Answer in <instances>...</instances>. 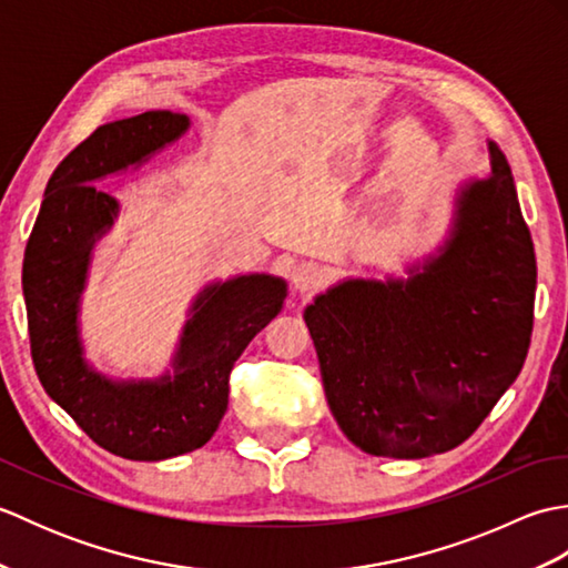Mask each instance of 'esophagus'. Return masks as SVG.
Instances as JSON below:
<instances>
[{
	"label": "esophagus",
	"mask_w": 568,
	"mask_h": 568,
	"mask_svg": "<svg viewBox=\"0 0 568 568\" xmlns=\"http://www.w3.org/2000/svg\"><path fill=\"white\" fill-rule=\"evenodd\" d=\"M324 277H327V273H324L320 263L303 261L293 268V287L297 293H315L322 287Z\"/></svg>",
	"instance_id": "esophagus-1"
}]
</instances>
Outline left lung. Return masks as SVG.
<instances>
[{
	"label": "left lung",
	"instance_id": "8db88e82",
	"mask_svg": "<svg viewBox=\"0 0 568 568\" xmlns=\"http://www.w3.org/2000/svg\"><path fill=\"white\" fill-rule=\"evenodd\" d=\"M456 200L452 239L407 281H346L305 310L334 419L373 456L422 458L466 442L520 376L537 261L510 165Z\"/></svg>",
	"mask_w": 568,
	"mask_h": 568
}]
</instances>
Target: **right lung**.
<instances>
[{
  "label": "right lung",
  "mask_w": 568,
  "mask_h": 568,
  "mask_svg": "<svg viewBox=\"0 0 568 568\" xmlns=\"http://www.w3.org/2000/svg\"><path fill=\"white\" fill-rule=\"evenodd\" d=\"M185 129L187 116L168 110L94 129L48 180L23 253L31 358L43 390L94 444L131 462H161L212 439L226 413L236 358L285 300L281 277L263 273L207 287L192 307L175 373L155 383H112L84 364L78 297L94 236L112 226L119 210L92 183L146 159Z\"/></svg>",
  "instance_id": "obj_1"
}]
</instances>
